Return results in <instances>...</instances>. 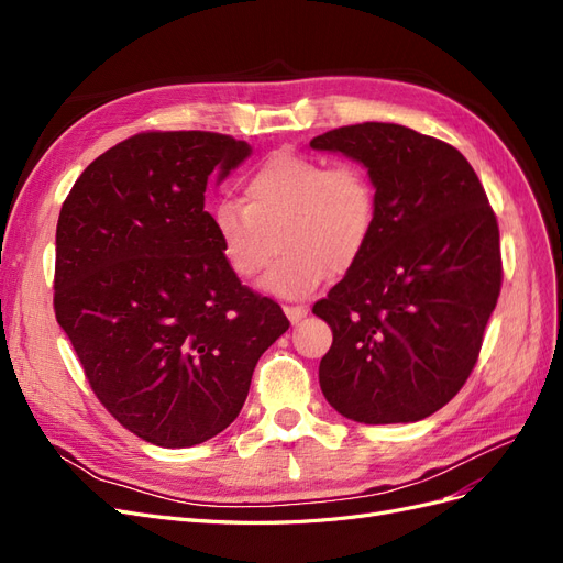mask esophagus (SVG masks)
Here are the masks:
<instances>
[{
  "label": "esophagus",
  "mask_w": 563,
  "mask_h": 563,
  "mask_svg": "<svg viewBox=\"0 0 563 563\" xmlns=\"http://www.w3.org/2000/svg\"><path fill=\"white\" fill-rule=\"evenodd\" d=\"M284 312L294 323H298L300 319L308 317V308H305V305H284Z\"/></svg>",
  "instance_id": "obj_1"
}]
</instances>
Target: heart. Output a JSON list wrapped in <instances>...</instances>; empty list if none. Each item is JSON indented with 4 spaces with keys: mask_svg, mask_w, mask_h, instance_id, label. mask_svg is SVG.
I'll return each mask as SVG.
<instances>
[{
    "mask_svg": "<svg viewBox=\"0 0 563 563\" xmlns=\"http://www.w3.org/2000/svg\"><path fill=\"white\" fill-rule=\"evenodd\" d=\"M211 225L234 277H258L277 244L263 288L305 298L362 261L378 225V192L362 166L277 152L244 178L242 201L216 203Z\"/></svg>",
    "mask_w": 563,
    "mask_h": 563,
    "instance_id": "obj_1",
    "label": "heart"
}]
</instances>
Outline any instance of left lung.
I'll return each instance as SVG.
<instances>
[{"label":"left lung","instance_id":"obj_1","mask_svg":"<svg viewBox=\"0 0 563 563\" xmlns=\"http://www.w3.org/2000/svg\"><path fill=\"white\" fill-rule=\"evenodd\" d=\"M310 147L362 162L378 192L366 253L312 308L333 331L323 397L366 424L428 418L470 378L500 296L484 185L453 145L399 124L340 126Z\"/></svg>","mask_w":563,"mask_h":563}]
</instances>
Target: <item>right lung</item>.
Instances as JSON below:
<instances>
[{
    "label": "right lung",
    "mask_w": 563,
    "mask_h": 563,
    "mask_svg": "<svg viewBox=\"0 0 563 563\" xmlns=\"http://www.w3.org/2000/svg\"><path fill=\"white\" fill-rule=\"evenodd\" d=\"M251 155L211 131H147L93 159L63 201L54 310L96 397L129 432L195 446L240 416L291 327L225 265L203 192Z\"/></svg>",
    "instance_id": "obj_1"
}]
</instances>
